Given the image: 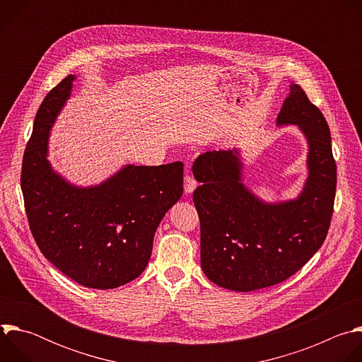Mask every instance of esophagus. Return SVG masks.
Listing matches in <instances>:
<instances>
[{
  "mask_svg": "<svg viewBox=\"0 0 362 362\" xmlns=\"http://www.w3.org/2000/svg\"><path fill=\"white\" fill-rule=\"evenodd\" d=\"M196 186H197V183H196V180L193 179V176L186 175V176H185V192H186V193H192V192L196 189Z\"/></svg>",
  "mask_w": 362,
  "mask_h": 362,
  "instance_id": "esophagus-1",
  "label": "esophagus"
}]
</instances>
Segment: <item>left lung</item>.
<instances>
[{"mask_svg":"<svg viewBox=\"0 0 362 362\" xmlns=\"http://www.w3.org/2000/svg\"><path fill=\"white\" fill-rule=\"evenodd\" d=\"M308 141V179L293 200L268 203L242 182L239 150L206 151L194 160L193 192L200 221V264L214 284L249 292L284 282L322 246L337 189L331 133L321 110L291 84L276 119Z\"/></svg>","mask_w":362,"mask_h":362,"instance_id":"8db88e82","label":"left lung"}]
</instances>
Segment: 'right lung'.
<instances>
[{
	"label": "right lung",
	"instance_id": "right-lung-1",
	"mask_svg": "<svg viewBox=\"0 0 362 362\" xmlns=\"http://www.w3.org/2000/svg\"><path fill=\"white\" fill-rule=\"evenodd\" d=\"M74 80L60 81L35 115L21 169L25 214L35 243L59 271L83 286L113 289L147 267L154 232L183 193V163L127 165L95 186L69 183L47 151Z\"/></svg>",
	"mask_w": 362,
	"mask_h": 362
}]
</instances>
